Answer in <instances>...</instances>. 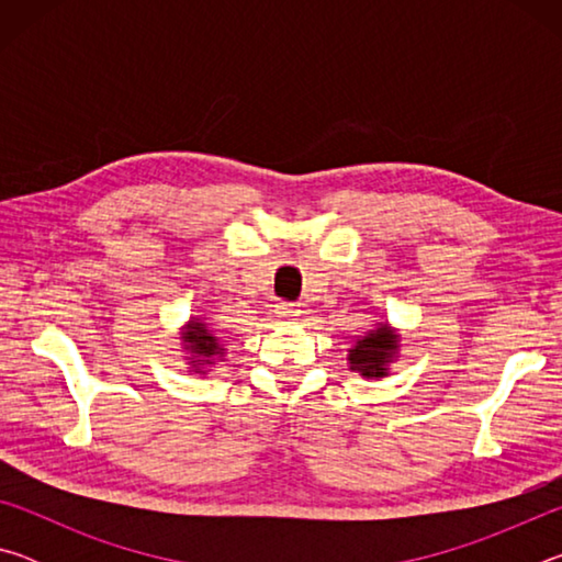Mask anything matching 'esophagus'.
Masks as SVG:
<instances>
[{
    "instance_id": "obj_1",
    "label": "esophagus",
    "mask_w": 562,
    "mask_h": 562,
    "mask_svg": "<svg viewBox=\"0 0 562 562\" xmlns=\"http://www.w3.org/2000/svg\"><path fill=\"white\" fill-rule=\"evenodd\" d=\"M274 315H278V317L284 319V322L297 319V317H300V304H294V302H280V304H274Z\"/></svg>"
}]
</instances>
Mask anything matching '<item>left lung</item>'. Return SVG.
<instances>
[{"label": "left lung", "instance_id": "obj_1", "mask_svg": "<svg viewBox=\"0 0 562 562\" xmlns=\"http://www.w3.org/2000/svg\"><path fill=\"white\" fill-rule=\"evenodd\" d=\"M398 349V335L389 325H379L369 329L364 337L357 339V345L349 349V369L361 376H386V367Z\"/></svg>", "mask_w": 562, "mask_h": 562}]
</instances>
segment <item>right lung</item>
Segmentation results:
<instances>
[{
    "instance_id": "obj_1",
    "label": "right lung",
    "mask_w": 562,
    "mask_h": 562,
    "mask_svg": "<svg viewBox=\"0 0 562 562\" xmlns=\"http://www.w3.org/2000/svg\"><path fill=\"white\" fill-rule=\"evenodd\" d=\"M180 339H183V347L190 351V359H193V361H190V367L201 369V372L205 367L213 364L215 357L225 355V349L221 345V337H217L215 331L198 317H190V322L186 325Z\"/></svg>"
}]
</instances>
